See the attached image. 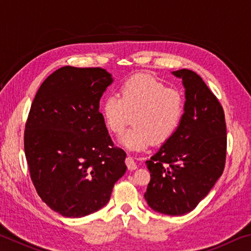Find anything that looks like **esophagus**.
<instances>
[{"label":"esophagus","mask_w":251,"mask_h":251,"mask_svg":"<svg viewBox=\"0 0 251 251\" xmlns=\"http://www.w3.org/2000/svg\"><path fill=\"white\" fill-rule=\"evenodd\" d=\"M125 163L127 165V168H128L129 171H134V169L137 168V164H136V161L134 160L133 157H130V156L127 157Z\"/></svg>","instance_id":"1"}]
</instances>
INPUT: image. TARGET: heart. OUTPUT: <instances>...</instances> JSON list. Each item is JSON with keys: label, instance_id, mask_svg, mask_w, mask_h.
<instances>
[{"label": "heart", "instance_id": "heart-1", "mask_svg": "<svg viewBox=\"0 0 251 251\" xmlns=\"http://www.w3.org/2000/svg\"><path fill=\"white\" fill-rule=\"evenodd\" d=\"M118 94L105 97L101 114L106 127L117 135L133 116L134 126L121 138L127 150L143 151L151 142L164 143L175 133L185 108L179 92L169 90L151 75L138 74L127 79Z\"/></svg>", "mask_w": 251, "mask_h": 251}]
</instances>
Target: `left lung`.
<instances>
[{"mask_svg": "<svg viewBox=\"0 0 251 251\" xmlns=\"http://www.w3.org/2000/svg\"><path fill=\"white\" fill-rule=\"evenodd\" d=\"M173 74L185 87L184 114L175 133L146 160L151 181L144 196L152 210L180 216L195 209L222 176L227 130L223 106L201 76L186 69Z\"/></svg>", "mask_w": 251, "mask_h": 251, "instance_id": "8db88e82", "label": "left lung"}]
</instances>
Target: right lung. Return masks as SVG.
I'll list each match as a JSON object with an SVG mask.
<instances>
[{
	"instance_id": "right-lung-1",
	"label": "right lung",
	"mask_w": 251,
	"mask_h": 251,
	"mask_svg": "<svg viewBox=\"0 0 251 251\" xmlns=\"http://www.w3.org/2000/svg\"><path fill=\"white\" fill-rule=\"evenodd\" d=\"M112 83L100 67H61L42 83L29 109L24 131L29 175L42 201L64 217L103 208L127 169L126 152L114 146L99 110Z\"/></svg>"
}]
</instances>
